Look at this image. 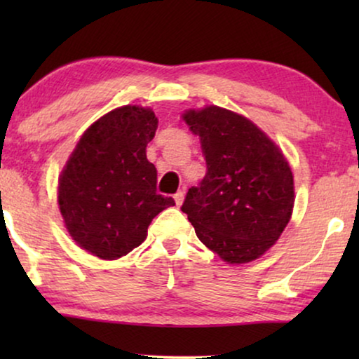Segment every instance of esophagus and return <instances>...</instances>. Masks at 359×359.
Returning a JSON list of instances; mask_svg holds the SVG:
<instances>
[{
	"mask_svg": "<svg viewBox=\"0 0 359 359\" xmlns=\"http://www.w3.org/2000/svg\"><path fill=\"white\" fill-rule=\"evenodd\" d=\"M183 199H184V193H183V191H178V193L175 194V203H176V205L183 204Z\"/></svg>",
	"mask_w": 359,
	"mask_h": 359,
	"instance_id": "1",
	"label": "esophagus"
}]
</instances>
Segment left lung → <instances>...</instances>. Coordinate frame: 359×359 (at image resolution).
<instances>
[{
	"label": "left lung",
	"instance_id": "left-lung-1",
	"mask_svg": "<svg viewBox=\"0 0 359 359\" xmlns=\"http://www.w3.org/2000/svg\"><path fill=\"white\" fill-rule=\"evenodd\" d=\"M208 173L181 210L196 235L224 262L262 257L281 237L294 208V180L279 147L247 117L219 106L189 109Z\"/></svg>",
	"mask_w": 359,
	"mask_h": 359
}]
</instances>
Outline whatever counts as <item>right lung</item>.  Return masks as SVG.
I'll return each mask as SVG.
<instances>
[{
    "label": "right lung",
    "instance_id": "add662e5",
    "mask_svg": "<svg viewBox=\"0 0 359 359\" xmlns=\"http://www.w3.org/2000/svg\"><path fill=\"white\" fill-rule=\"evenodd\" d=\"M158 127L150 107L122 106L86 129L58 178V205L72 238L101 259H117L147 238L173 198L156 193L147 144Z\"/></svg>",
    "mask_w": 359,
    "mask_h": 359
}]
</instances>
